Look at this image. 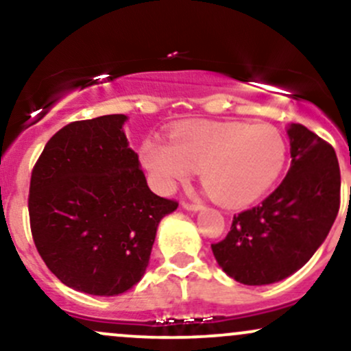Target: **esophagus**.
Listing matches in <instances>:
<instances>
[{
	"label": "esophagus",
	"instance_id": "obj_1",
	"mask_svg": "<svg viewBox=\"0 0 351 351\" xmlns=\"http://www.w3.org/2000/svg\"><path fill=\"white\" fill-rule=\"evenodd\" d=\"M181 206H183L184 209H188V211H199V209H203V204L189 203V201H183V203H181Z\"/></svg>",
	"mask_w": 351,
	"mask_h": 351
}]
</instances>
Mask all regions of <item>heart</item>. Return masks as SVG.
Wrapping results in <instances>:
<instances>
[{"label": "heart", "mask_w": 351, "mask_h": 351, "mask_svg": "<svg viewBox=\"0 0 351 351\" xmlns=\"http://www.w3.org/2000/svg\"><path fill=\"white\" fill-rule=\"evenodd\" d=\"M140 155L163 195L199 171L216 203L237 208L263 198L276 184L287 162V140L272 125L193 122L173 130L170 143L147 138Z\"/></svg>", "instance_id": "1"}]
</instances>
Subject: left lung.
Here are the masks:
<instances>
[{
  "mask_svg": "<svg viewBox=\"0 0 351 351\" xmlns=\"http://www.w3.org/2000/svg\"><path fill=\"white\" fill-rule=\"evenodd\" d=\"M291 168L259 206L234 216L231 231L211 244L217 264L245 285H265L308 263L340 209V167L330 143L300 123L287 128Z\"/></svg>",
  "mask_w": 351,
  "mask_h": 351,
  "instance_id": "obj_1",
  "label": "left lung"
}]
</instances>
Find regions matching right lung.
Instances as JSON below:
<instances>
[{
    "label": "right lung",
    "instance_id": "right-lung-1",
    "mask_svg": "<svg viewBox=\"0 0 351 351\" xmlns=\"http://www.w3.org/2000/svg\"><path fill=\"white\" fill-rule=\"evenodd\" d=\"M127 115L60 128L31 173V232L58 279L90 295H119L143 277L156 228L178 208L148 188L128 147Z\"/></svg>",
    "mask_w": 351,
    "mask_h": 351
}]
</instances>
